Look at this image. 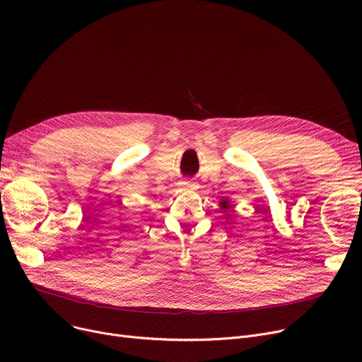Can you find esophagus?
I'll return each instance as SVG.
<instances>
[{"label":"esophagus","mask_w":362,"mask_h":362,"mask_svg":"<svg viewBox=\"0 0 362 362\" xmlns=\"http://www.w3.org/2000/svg\"><path fill=\"white\" fill-rule=\"evenodd\" d=\"M183 186H185V187H187V189H191V187H194V183H192L191 180H185Z\"/></svg>","instance_id":"obj_1"}]
</instances>
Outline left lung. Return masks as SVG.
<instances>
[{
    "mask_svg": "<svg viewBox=\"0 0 362 362\" xmlns=\"http://www.w3.org/2000/svg\"><path fill=\"white\" fill-rule=\"evenodd\" d=\"M220 205H221L223 210H229V208H230V205H229V201H221V202H220Z\"/></svg>",
    "mask_w": 362,
    "mask_h": 362,
    "instance_id": "obj_1",
    "label": "left lung"
}]
</instances>
